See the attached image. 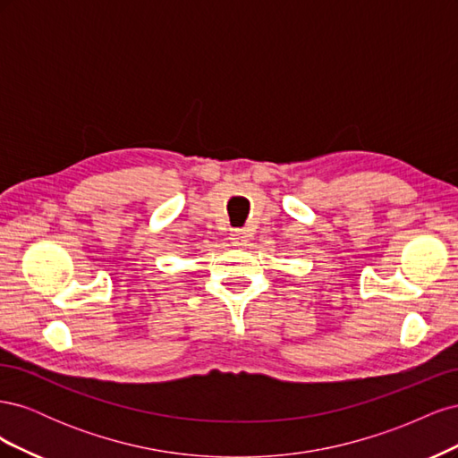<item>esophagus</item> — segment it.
I'll list each match as a JSON object with an SVG mask.
<instances>
[{
  "instance_id": "esophagus-1",
  "label": "esophagus",
  "mask_w": 458,
  "mask_h": 458,
  "mask_svg": "<svg viewBox=\"0 0 458 458\" xmlns=\"http://www.w3.org/2000/svg\"><path fill=\"white\" fill-rule=\"evenodd\" d=\"M231 241H233V244H244L246 242V231L244 229H234L233 233H231Z\"/></svg>"
}]
</instances>
